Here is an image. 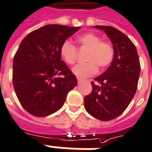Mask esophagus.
<instances>
[{"label": "esophagus", "instance_id": "esophagus-1", "mask_svg": "<svg viewBox=\"0 0 152 152\" xmlns=\"http://www.w3.org/2000/svg\"><path fill=\"white\" fill-rule=\"evenodd\" d=\"M83 82V79H81V78H77V83H81Z\"/></svg>", "mask_w": 152, "mask_h": 152}]
</instances>
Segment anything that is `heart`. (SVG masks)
Masks as SVG:
<instances>
[{"label":"heart","instance_id":"b5f03b06","mask_svg":"<svg viewBox=\"0 0 152 152\" xmlns=\"http://www.w3.org/2000/svg\"><path fill=\"white\" fill-rule=\"evenodd\" d=\"M81 48L88 49L86 64L75 66L72 72L78 78H87L96 75L98 67L100 69L110 65L114 58V48L109 42L101 41L99 35L94 33H86L77 38ZM62 59L69 65H73L77 59V50L69 40L64 41L60 48Z\"/></svg>","mask_w":152,"mask_h":152}]
</instances>
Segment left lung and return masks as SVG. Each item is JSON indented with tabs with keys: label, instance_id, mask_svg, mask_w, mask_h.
<instances>
[{
	"label": "left lung",
	"instance_id": "obj_1",
	"mask_svg": "<svg viewBox=\"0 0 152 152\" xmlns=\"http://www.w3.org/2000/svg\"><path fill=\"white\" fill-rule=\"evenodd\" d=\"M108 35L114 48V58L108 69L92 82V91L84 99L86 110L100 121L120 116L128 107L137 91L140 63L132 41L115 27L95 26Z\"/></svg>",
	"mask_w": 152,
	"mask_h": 152
}]
</instances>
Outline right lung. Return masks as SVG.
Masks as SVG:
<instances>
[{
	"instance_id": "add662e5",
	"label": "right lung",
	"mask_w": 152,
	"mask_h": 152,
	"mask_svg": "<svg viewBox=\"0 0 152 152\" xmlns=\"http://www.w3.org/2000/svg\"><path fill=\"white\" fill-rule=\"evenodd\" d=\"M79 28L46 25L21 42L13 61V85L20 104L33 116L58 111L77 85L76 76L61 60L60 48Z\"/></svg>"
}]
</instances>
